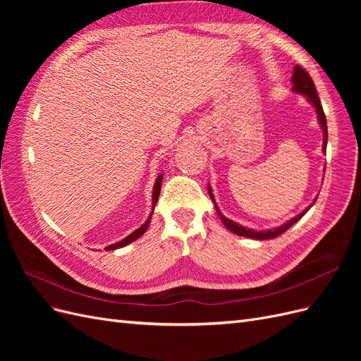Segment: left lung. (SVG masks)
<instances>
[{"label":"left lung","instance_id":"obj_1","mask_svg":"<svg viewBox=\"0 0 361 361\" xmlns=\"http://www.w3.org/2000/svg\"><path fill=\"white\" fill-rule=\"evenodd\" d=\"M292 84H293L292 92L305 96V97H307V101L314 106L316 114H318V122H319L321 129H322V133H324L322 150H324V154H325V152H326V140H329V130H326V118H325V114H324V110H322V105H321V101H319L318 92H316V87H314V84H313V81L310 78V75L305 72L301 66H295L293 68V75H292ZM207 194H209V197L214 202V206H215L218 215H220L223 224L228 228V231L239 235V236H245V238H251V239H259V241H264V239H272V238H276V236H279L281 233H285L289 227H292L295 223L301 220L304 214H307V211L310 209V207L313 206V203L316 202V199H314L313 203L309 207H305V209L301 214L295 215L293 218H290V220H288L286 223H283L279 227L268 228V231H253V228H248L245 226H241V224L235 223L233 220H228L227 216H224L220 212V209H218V206L215 203L214 194H212V190H211V185H207Z\"/></svg>","mask_w":361,"mask_h":361}]
</instances>
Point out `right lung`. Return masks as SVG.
<instances>
[{"mask_svg": "<svg viewBox=\"0 0 361 361\" xmlns=\"http://www.w3.org/2000/svg\"><path fill=\"white\" fill-rule=\"evenodd\" d=\"M162 176H164V174H159V176H158V178H157V180H155V185H154V192H152V212H150V215L147 216L146 223H145L143 226H140L135 232H133V233H130V235H128L126 238H123L122 241H118V243H116V244H111V245L105 247V250H106V251H111V250L122 248V247H125V245H128V244H130V243H134L135 239H138L141 235H143V233L147 231L149 223H150V220H152V214H154L155 204H157V202H158L159 192H161V183H162Z\"/></svg>", "mask_w": 361, "mask_h": 361, "instance_id": "obj_1", "label": "right lung"}]
</instances>
